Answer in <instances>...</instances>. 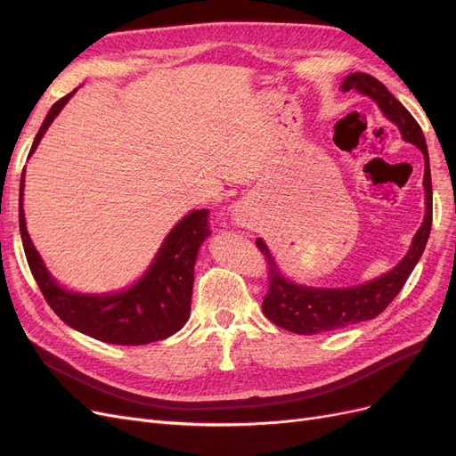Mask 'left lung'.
<instances>
[{
	"instance_id": "left-lung-1",
	"label": "left lung",
	"mask_w": 456,
	"mask_h": 456,
	"mask_svg": "<svg viewBox=\"0 0 456 456\" xmlns=\"http://www.w3.org/2000/svg\"><path fill=\"white\" fill-rule=\"evenodd\" d=\"M342 91H360L362 94L370 96L379 104L382 114L395 123L402 136L420 148L424 154V196H426V215L422 226L412 238L411 249L395 268L380 278L354 285L346 289H320L293 283L287 280L275 265L266 243L256 240L260 253L268 262V293L262 300V312L272 323L281 329L291 330L297 335H317L325 330H335L346 325L367 322L377 317L386 306L397 297L411 275L412 268L420 260L424 247L432 230V175H430V158L422 129L417 119L409 114V110L399 102L395 96L386 89L377 77L363 72L350 74L340 86Z\"/></svg>"
}]
</instances>
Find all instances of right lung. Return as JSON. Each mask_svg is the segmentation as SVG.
<instances>
[{"label":"right lung","instance_id":"right-lung-1","mask_svg":"<svg viewBox=\"0 0 456 456\" xmlns=\"http://www.w3.org/2000/svg\"><path fill=\"white\" fill-rule=\"evenodd\" d=\"M72 94L74 91L51 106L36 134L30 156ZM22 188L24 173L19 194V226L26 260L47 305L66 325L96 340L119 344V346H139V344L163 340L184 327L190 317L198 251L203 240L211 236L209 220H207L209 211L200 209L186 215L165 238L146 273L126 291L79 295L66 291L54 281L36 251L26 230Z\"/></svg>","mask_w":456,"mask_h":456}]
</instances>
